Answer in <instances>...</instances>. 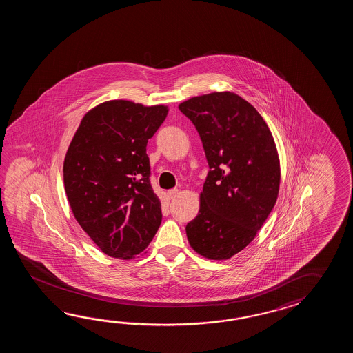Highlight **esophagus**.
Wrapping results in <instances>:
<instances>
[{
	"instance_id": "obj_1",
	"label": "esophagus",
	"mask_w": 353,
	"mask_h": 353,
	"mask_svg": "<svg viewBox=\"0 0 353 353\" xmlns=\"http://www.w3.org/2000/svg\"><path fill=\"white\" fill-rule=\"evenodd\" d=\"M176 194H178V189L174 188V189H170V190L168 192V198H169V199H173L174 196Z\"/></svg>"
}]
</instances>
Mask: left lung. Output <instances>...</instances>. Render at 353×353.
Wrapping results in <instances>:
<instances>
[{"mask_svg":"<svg viewBox=\"0 0 353 353\" xmlns=\"http://www.w3.org/2000/svg\"><path fill=\"white\" fill-rule=\"evenodd\" d=\"M179 110L201 136L210 166L188 241L207 259L227 260L255 239L276 203V146L255 107L231 92L190 98Z\"/></svg>","mask_w":353,"mask_h":353,"instance_id":"left-lung-1","label":"left lung"}]
</instances>
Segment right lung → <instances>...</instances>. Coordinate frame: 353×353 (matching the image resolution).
Listing matches in <instances>:
<instances>
[{
  "label": "right lung",
  "instance_id": "add662e5",
  "mask_svg": "<svg viewBox=\"0 0 353 353\" xmlns=\"http://www.w3.org/2000/svg\"><path fill=\"white\" fill-rule=\"evenodd\" d=\"M166 114L165 105L108 101L83 117L69 145L63 166L68 201L105 255H139L161 223L146 146Z\"/></svg>",
  "mask_w": 353,
  "mask_h": 353
}]
</instances>
